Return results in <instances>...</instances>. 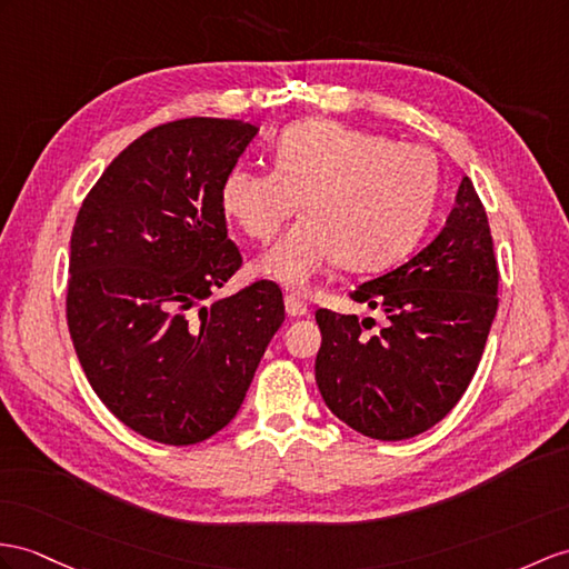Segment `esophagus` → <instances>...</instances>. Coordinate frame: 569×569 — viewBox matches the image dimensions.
I'll return each instance as SVG.
<instances>
[{
    "label": "esophagus",
    "mask_w": 569,
    "mask_h": 569,
    "mask_svg": "<svg viewBox=\"0 0 569 569\" xmlns=\"http://www.w3.org/2000/svg\"><path fill=\"white\" fill-rule=\"evenodd\" d=\"M284 309H287V313L292 316V318H299V316H303V313L309 311L307 301H303V299L297 297V295H287V297H284Z\"/></svg>",
    "instance_id": "esophagus-1"
}]
</instances>
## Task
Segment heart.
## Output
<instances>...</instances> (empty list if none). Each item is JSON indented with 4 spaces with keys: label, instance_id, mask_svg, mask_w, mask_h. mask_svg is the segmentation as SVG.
<instances>
[{
    "label": "heart",
    "instance_id": "obj_1",
    "mask_svg": "<svg viewBox=\"0 0 569 569\" xmlns=\"http://www.w3.org/2000/svg\"><path fill=\"white\" fill-rule=\"evenodd\" d=\"M272 161V169H231L221 207L248 239L268 243L303 198L307 214L260 260V272L292 292H307L336 262L391 266L418 241L437 200L432 151L336 120L287 124Z\"/></svg>",
    "mask_w": 569,
    "mask_h": 569
}]
</instances>
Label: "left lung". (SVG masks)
I'll use <instances>...</instances> for the list:
<instances>
[{
  "mask_svg": "<svg viewBox=\"0 0 569 569\" xmlns=\"http://www.w3.org/2000/svg\"><path fill=\"white\" fill-rule=\"evenodd\" d=\"M497 284L488 212L466 176L437 239L350 292L386 313L383 328L371 332L373 318L316 311V383L330 412L381 441L410 439L445 420L480 365L500 303Z\"/></svg>",
  "mask_w": 569,
  "mask_h": 569,
  "instance_id": "8db88e82",
  "label": "left lung"
}]
</instances>
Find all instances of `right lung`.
<instances>
[{
    "instance_id": "right-lung-1",
    "label": "right lung",
    "mask_w": 569,
    "mask_h": 569,
    "mask_svg": "<svg viewBox=\"0 0 569 569\" xmlns=\"http://www.w3.org/2000/svg\"><path fill=\"white\" fill-rule=\"evenodd\" d=\"M256 132L221 118L159 124L110 161L79 207L69 336L103 406L159 445H200L227 427L284 321L272 280L202 303L243 266L221 183Z\"/></svg>"
}]
</instances>
